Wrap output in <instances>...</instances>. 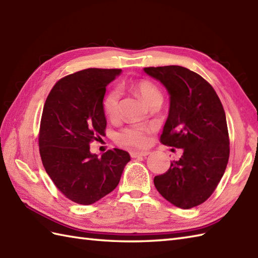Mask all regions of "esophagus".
<instances>
[{
  "label": "esophagus",
  "mask_w": 258,
  "mask_h": 258,
  "mask_svg": "<svg viewBox=\"0 0 258 258\" xmlns=\"http://www.w3.org/2000/svg\"><path fill=\"white\" fill-rule=\"evenodd\" d=\"M149 154H150V152H147V151H144V152H135V151H133V152H131V156H132L133 158L140 157V156H147Z\"/></svg>",
  "instance_id": "obj_1"
}]
</instances>
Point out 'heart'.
Returning a JSON list of instances; mask_svg holds the SVG:
<instances>
[{
    "mask_svg": "<svg viewBox=\"0 0 258 258\" xmlns=\"http://www.w3.org/2000/svg\"><path fill=\"white\" fill-rule=\"evenodd\" d=\"M136 94L147 106L156 102H162V94L155 84L150 81H140L134 85ZM119 93L117 90H112L104 98L103 107L104 112L108 117L114 118L118 113ZM150 127L145 125H133L128 128L123 130L116 136V141L119 145L124 147H144L149 142Z\"/></svg>",
    "mask_w": 258,
    "mask_h": 258,
    "instance_id": "1",
    "label": "heart"
}]
</instances>
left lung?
<instances>
[{"label":"left lung","instance_id":"left-lung-1","mask_svg":"<svg viewBox=\"0 0 258 258\" xmlns=\"http://www.w3.org/2000/svg\"><path fill=\"white\" fill-rule=\"evenodd\" d=\"M169 95V111L161 142L182 149L179 160L154 185L174 206L187 210L204 203L217 187L229 157L225 112L212 85L178 65L144 68Z\"/></svg>","mask_w":258,"mask_h":258}]
</instances>
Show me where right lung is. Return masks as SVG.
I'll return each mask as SVG.
<instances>
[{"instance_id": "obj_1", "label": "right lung", "mask_w": 258, "mask_h": 258, "mask_svg": "<svg viewBox=\"0 0 258 258\" xmlns=\"http://www.w3.org/2000/svg\"><path fill=\"white\" fill-rule=\"evenodd\" d=\"M119 69H86L54 85L43 108L40 138L42 163L53 183L69 200L90 205L118 185L131 156L114 149L98 157L92 141L104 135L103 100Z\"/></svg>"}]
</instances>
